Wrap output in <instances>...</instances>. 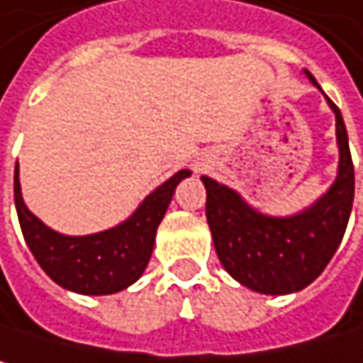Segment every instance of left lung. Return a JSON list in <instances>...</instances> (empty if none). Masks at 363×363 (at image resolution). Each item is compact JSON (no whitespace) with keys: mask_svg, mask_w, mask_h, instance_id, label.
<instances>
[{"mask_svg":"<svg viewBox=\"0 0 363 363\" xmlns=\"http://www.w3.org/2000/svg\"><path fill=\"white\" fill-rule=\"evenodd\" d=\"M306 74L317 84L315 76ZM328 101L336 114L338 178L332 189L302 215L289 219L264 217L249 208L238 194L202 176L206 219L217 255L223 268L253 291L283 296L304 289L325 270L345 236L353 206L355 174L342 114L330 97Z\"/></svg>","mask_w":363,"mask_h":363,"instance_id":"1","label":"left lung"}]
</instances>
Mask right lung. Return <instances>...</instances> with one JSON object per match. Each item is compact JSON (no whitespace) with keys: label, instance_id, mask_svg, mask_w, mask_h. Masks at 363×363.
<instances>
[{"label":"right lung","instance_id":"1","mask_svg":"<svg viewBox=\"0 0 363 363\" xmlns=\"http://www.w3.org/2000/svg\"><path fill=\"white\" fill-rule=\"evenodd\" d=\"M189 174V169H180L165 180L123 225L93 236L72 238L52 232L27 211L21 198L16 163L14 202L25 242L35 262L57 285L86 296L116 294L142 277L152 253L157 228L167 211L174 189Z\"/></svg>","mask_w":363,"mask_h":363}]
</instances>
